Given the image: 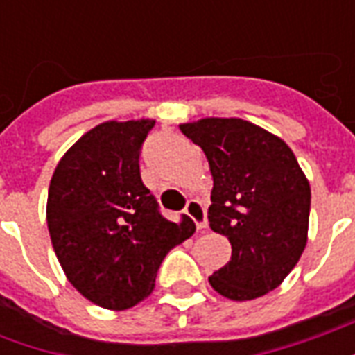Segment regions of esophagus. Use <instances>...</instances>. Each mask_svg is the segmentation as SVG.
<instances>
[{"instance_id": "esophagus-1", "label": "esophagus", "mask_w": 355, "mask_h": 355, "mask_svg": "<svg viewBox=\"0 0 355 355\" xmlns=\"http://www.w3.org/2000/svg\"><path fill=\"white\" fill-rule=\"evenodd\" d=\"M184 215H188L192 218L196 226H198V230H203V228H207V213H205V207H203V203L198 200H190L186 203L184 207Z\"/></svg>"}]
</instances>
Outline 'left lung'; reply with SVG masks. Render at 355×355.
<instances>
[{
	"instance_id": "obj_1",
	"label": "left lung",
	"mask_w": 355,
	"mask_h": 355,
	"mask_svg": "<svg viewBox=\"0 0 355 355\" xmlns=\"http://www.w3.org/2000/svg\"><path fill=\"white\" fill-rule=\"evenodd\" d=\"M207 155L209 226L228 238L232 259L209 277L232 300H253L289 275L306 247L310 184L291 148L238 117L180 125Z\"/></svg>"
}]
</instances>
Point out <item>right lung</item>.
Listing matches in <instances>:
<instances>
[{
  "mask_svg": "<svg viewBox=\"0 0 355 355\" xmlns=\"http://www.w3.org/2000/svg\"><path fill=\"white\" fill-rule=\"evenodd\" d=\"M155 121H106L58 162L47 226L68 282L94 304L127 310L154 289L165 254L190 238V218L171 223L140 178V150Z\"/></svg>",
  "mask_w": 355,
  "mask_h": 355,
  "instance_id": "1",
  "label": "right lung"
}]
</instances>
